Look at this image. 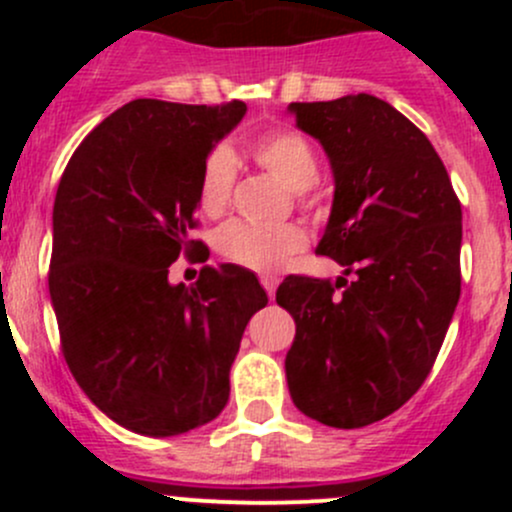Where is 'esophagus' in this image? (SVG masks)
Masks as SVG:
<instances>
[{
    "label": "esophagus",
    "instance_id": "esophagus-1",
    "mask_svg": "<svg viewBox=\"0 0 512 512\" xmlns=\"http://www.w3.org/2000/svg\"><path fill=\"white\" fill-rule=\"evenodd\" d=\"M260 285L265 287V292H267V297H275V292H277V285H280V280H277L275 275H262L260 277Z\"/></svg>",
    "mask_w": 512,
    "mask_h": 512
}]
</instances>
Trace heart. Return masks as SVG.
Wrapping results in <instances>:
<instances>
[{
  "instance_id": "1",
  "label": "heart",
  "mask_w": 512,
  "mask_h": 512,
  "mask_svg": "<svg viewBox=\"0 0 512 512\" xmlns=\"http://www.w3.org/2000/svg\"><path fill=\"white\" fill-rule=\"evenodd\" d=\"M260 168L275 175L289 190L299 195L312 210H319V198L312 195V185L319 178V158L307 136L294 128H272L260 133L247 146ZM237 180L235 156L225 146L213 148L203 160L198 178V205L210 218H220L230 208L232 190ZM307 247V232L302 225H257L227 223L215 235V250L232 265L255 272H275L292 255Z\"/></svg>"
}]
</instances>
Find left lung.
<instances>
[{"label": "left lung", "instance_id": "1", "mask_svg": "<svg viewBox=\"0 0 512 512\" xmlns=\"http://www.w3.org/2000/svg\"><path fill=\"white\" fill-rule=\"evenodd\" d=\"M332 160L334 205L317 252L337 282L289 275V394L334 428L381 421L421 389L461 297V200L431 141L381 98L289 103Z\"/></svg>", "mask_w": 512, "mask_h": 512}]
</instances>
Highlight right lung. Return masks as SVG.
I'll return each mask as SVG.
<instances>
[{
  "instance_id": "add662e5",
  "label": "right lung",
  "mask_w": 512,
  "mask_h": 512,
  "mask_svg": "<svg viewBox=\"0 0 512 512\" xmlns=\"http://www.w3.org/2000/svg\"><path fill=\"white\" fill-rule=\"evenodd\" d=\"M245 111L136 98L81 141L59 180L49 294L61 352L128 431L178 436L213 421L242 332L267 304L237 265H205L190 287L168 282L180 255L205 262L190 240L200 168Z\"/></svg>"
}]
</instances>
